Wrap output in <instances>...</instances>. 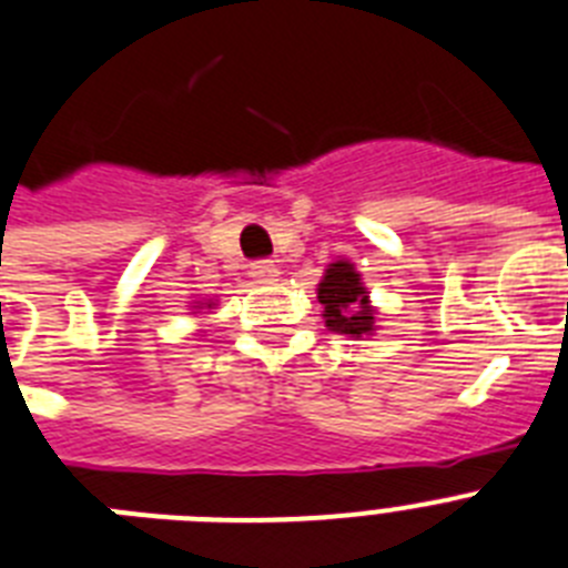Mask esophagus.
Wrapping results in <instances>:
<instances>
[{
	"mask_svg": "<svg viewBox=\"0 0 568 568\" xmlns=\"http://www.w3.org/2000/svg\"><path fill=\"white\" fill-rule=\"evenodd\" d=\"M248 274L256 280V283H274V280L280 277L277 265L271 263V260H256V263H251Z\"/></svg>",
	"mask_w": 568,
	"mask_h": 568,
	"instance_id": "esophagus-1",
	"label": "esophagus"
}]
</instances>
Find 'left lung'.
Masks as SVG:
<instances>
[{
	"label": "left lung",
	"instance_id": "obj_1",
	"mask_svg": "<svg viewBox=\"0 0 568 568\" xmlns=\"http://www.w3.org/2000/svg\"><path fill=\"white\" fill-rule=\"evenodd\" d=\"M317 300L323 303L325 325L337 334L363 337L374 332V308L368 303L366 285L348 260H337L325 268L317 285Z\"/></svg>",
	"mask_w": 568,
	"mask_h": 568
}]
</instances>
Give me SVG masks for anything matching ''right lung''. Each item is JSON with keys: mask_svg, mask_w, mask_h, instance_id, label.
Instances as JSON below:
<instances>
[{"mask_svg": "<svg viewBox=\"0 0 568 568\" xmlns=\"http://www.w3.org/2000/svg\"><path fill=\"white\" fill-rule=\"evenodd\" d=\"M196 308H200V305H196ZM209 308H211V303H209Z\"/></svg>", "mask_w": 568, "mask_h": 568, "instance_id": "add662e5", "label": "right lung"}]
</instances>
